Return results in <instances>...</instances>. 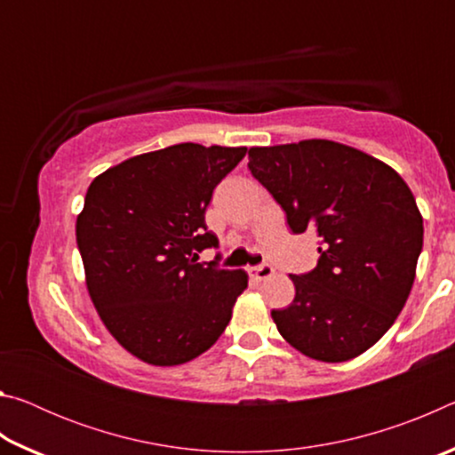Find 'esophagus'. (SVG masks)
I'll return each instance as SVG.
<instances>
[{"label":"esophagus","mask_w":455,"mask_h":455,"mask_svg":"<svg viewBox=\"0 0 455 455\" xmlns=\"http://www.w3.org/2000/svg\"><path fill=\"white\" fill-rule=\"evenodd\" d=\"M273 273H275V268H273L271 265H268V263L257 265V267L251 268V275L255 276L257 281H265V279H268V276H273Z\"/></svg>","instance_id":"esophagus-1"}]
</instances>
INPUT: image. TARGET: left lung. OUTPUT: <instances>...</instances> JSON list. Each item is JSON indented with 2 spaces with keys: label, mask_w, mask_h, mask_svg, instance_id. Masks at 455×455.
Here are the masks:
<instances>
[{
  "label": "left lung",
  "mask_w": 455,
  "mask_h": 455,
  "mask_svg": "<svg viewBox=\"0 0 455 455\" xmlns=\"http://www.w3.org/2000/svg\"><path fill=\"white\" fill-rule=\"evenodd\" d=\"M249 168L287 212L292 233L317 230L319 263L292 275L295 299L271 311L303 355L341 363L394 325L410 297L423 219L394 168L333 140L252 146Z\"/></svg>",
  "instance_id": "8db88e82"
}]
</instances>
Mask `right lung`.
Listing matches in <instances>:
<instances>
[{"label": "right lung", "instance_id": "obj_1", "mask_svg": "<svg viewBox=\"0 0 455 455\" xmlns=\"http://www.w3.org/2000/svg\"><path fill=\"white\" fill-rule=\"evenodd\" d=\"M246 148L174 144L92 180L76 220L86 287L112 337L144 363L182 365L211 349L249 284L243 268L196 263L212 190Z\"/></svg>", "mask_w": 455, "mask_h": 455}]
</instances>
